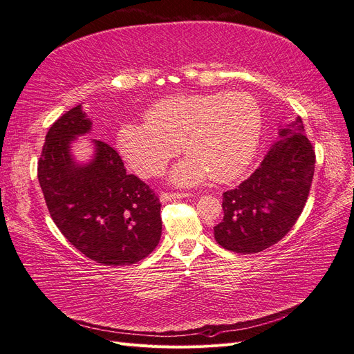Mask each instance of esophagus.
<instances>
[{
    "mask_svg": "<svg viewBox=\"0 0 354 354\" xmlns=\"http://www.w3.org/2000/svg\"><path fill=\"white\" fill-rule=\"evenodd\" d=\"M187 197H191L189 192H162L160 201L167 203V201L178 200V198H187Z\"/></svg>",
    "mask_w": 354,
    "mask_h": 354,
    "instance_id": "1",
    "label": "esophagus"
}]
</instances>
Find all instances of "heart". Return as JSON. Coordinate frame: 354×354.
<instances>
[{
  "mask_svg": "<svg viewBox=\"0 0 354 354\" xmlns=\"http://www.w3.org/2000/svg\"><path fill=\"white\" fill-rule=\"evenodd\" d=\"M263 113L251 95L200 93L170 96L146 113V122H127L118 131V150L141 176L162 174L182 146L187 157L170 179L182 187L207 178L230 182L252 162Z\"/></svg>",
  "mask_w": 354,
  "mask_h": 354,
  "instance_id": "1",
  "label": "heart"
}]
</instances>
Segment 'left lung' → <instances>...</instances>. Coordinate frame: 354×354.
<instances>
[{
    "label": "left lung",
    "instance_id": "obj_1",
    "mask_svg": "<svg viewBox=\"0 0 354 354\" xmlns=\"http://www.w3.org/2000/svg\"><path fill=\"white\" fill-rule=\"evenodd\" d=\"M279 141L255 172L223 192V220L214 226L220 246L255 254L281 241L304 212L315 170V150L302 118L280 128Z\"/></svg>",
    "mask_w": 354,
    "mask_h": 354
}]
</instances>
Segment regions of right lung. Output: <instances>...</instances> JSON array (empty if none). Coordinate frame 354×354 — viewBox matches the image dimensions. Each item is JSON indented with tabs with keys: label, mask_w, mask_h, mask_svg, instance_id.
<instances>
[{
	"label": "right lung",
	"mask_w": 354,
	"mask_h": 354,
	"mask_svg": "<svg viewBox=\"0 0 354 354\" xmlns=\"http://www.w3.org/2000/svg\"><path fill=\"white\" fill-rule=\"evenodd\" d=\"M91 122L82 104L50 125L37 178L54 223L74 248L102 266L136 264L162 236L160 200L133 174L118 151L93 140L95 157L78 165L70 151Z\"/></svg>",
	"instance_id": "obj_1"
}]
</instances>
